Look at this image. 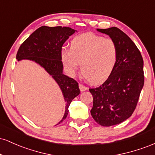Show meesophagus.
I'll return each mask as SVG.
<instances>
[{
  "label": "esophagus",
  "instance_id": "obj_1",
  "mask_svg": "<svg viewBox=\"0 0 155 155\" xmlns=\"http://www.w3.org/2000/svg\"><path fill=\"white\" fill-rule=\"evenodd\" d=\"M79 89H80V90H81V92H84V91H85V90H87V87H85V86H84L83 84H79Z\"/></svg>",
  "mask_w": 155,
  "mask_h": 155
}]
</instances>
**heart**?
Listing matches in <instances>:
<instances>
[{
  "mask_svg": "<svg viewBox=\"0 0 155 155\" xmlns=\"http://www.w3.org/2000/svg\"><path fill=\"white\" fill-rule=\"evenodd\" d=\"M61 59L69 74L81 63V71L90 83L103 82L111 76L118 59V47L111 38L92 33H84L71 41L70 50L63 49Z\"/></svg>",
  "mask_w": 155,
  "mask_h": 155,
  "instance_id": "b5f03b06",
  "label": "heart"
}]
</instances>
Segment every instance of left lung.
Masks as SVG:
<instances>
[{
    "mask_svg": "<svg viewBox=\"0 0 155 155\" xmlns=\"http://www.w3.org/2000/svg\"><path fill=\"white\" fill-rule=\"evenodd\" d=\"M97 31L109 35L118 47L117 63L111 76L100 87L90 89L92 118L109 127L124 122L134 111L144 84L143 60L134 42L119 28Z\"/></svg>",
    "mask_w": 155,
    "mask_h": 155,
    "instance_id": "1",
    "label": "left lung"
}]
</instances>
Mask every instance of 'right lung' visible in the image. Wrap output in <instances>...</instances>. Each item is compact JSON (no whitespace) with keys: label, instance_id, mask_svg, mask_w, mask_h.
Here are the masks:
<instances>
[{"label":"right lung","instance_id":"obj_1","mask_svg":"<svg viewBox=\"0 0 155 155\" xmlns=\"http://www.w3.org/2000/svg\"><path fill=\"white\" fill-rule=\"evenodd\" d=\"M75 32L76 30L68 27L42 26L21 44L17 54L18 61L29 60L44 68L60 87L65 102V111L58 124L66 118L71 103L80 93L79 84L63 74L61 59L63 44Z\"/></svg>","mask_w":155,"mask_h":155}]
</instances>
